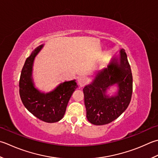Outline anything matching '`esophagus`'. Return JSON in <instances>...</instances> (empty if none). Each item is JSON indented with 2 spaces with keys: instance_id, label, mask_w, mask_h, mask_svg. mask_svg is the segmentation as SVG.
<instances>
[{
  "instance_id": "1",
  "label": "esophagus",
  "mask_w": 158,
  "mask_h": 158,
  "mask_svg": "<svg viewBox=\"0 0 158 158\" xmlns=\"http://www.w3.org/2000/svg\"><path fill=\"white\" fill-rule=\"evenodd\" d=\"M88 83V78L86 77H81V79H80L79 81V85L80 87H83V86H84L86 83Z\"/></svg>"
}]
</instances>
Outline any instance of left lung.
Segmentation results:
<instances>
[{
    "mask_svg": "<svg viewBox=\"0 0 158 158\" xmlns=\"http://www.w3.org/2000/svg\"><path fill=\"white\" fill-rule=\"evenodd\" d=\"M117 83L118 94L109 98L106 89ZM86 116L92 124L110 123L125 112L131 99L133 78L130 65L124 49L120 50V64L114 59L107 69L98 73L90 85L83 89Z\"/></svg>",
    "mask_w": 158,
    "mask_h": 158,
    "instance_id": "8db88e82",
    "label": "left lung"
}]
</instances>
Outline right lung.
Here are the masks:
<instances>
[{
    "label": "right lung",
    "mask_w": 158,
    "mask_h": 158,
    "mask_svg": "<svg viewBox=\"0 0 158 158\" xmlns=\"http://www.w3.org/2000/svg\"><path fill=\"white\" fill-rule=\"evenodd\" d=\"M39 46L27 58L19 81V92L24 107L40 120L46 123H55L63 118L68 103L77 88L75 81H65L50 93L40 92L33 86L31 79L34 58L42 48Z\"/></svg>",
    "instance_id": "obj_1"
}]
</instances>
